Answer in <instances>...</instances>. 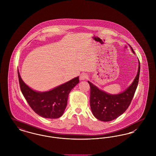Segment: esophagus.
<instances>
[{"mask_svg":"<svg viewBox=\"0 0 156 156\" xmlns=\"http://www.w3.org/2000/svg\"><path fill=\"white\" fill-rule=\"evenodd\" d=\"M87 78H88V75L85 73H82L80 75V78L81 80H85L87 79Z\"/></svg>","mask_w":156,"mask_h":156,"instance_id":"obj_1","label":"esophagus"}]
</instances>
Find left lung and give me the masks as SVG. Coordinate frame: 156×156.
Segmentation results:
<instances>
[{"label":"left lung","mask_w":156,"mask_h":156,"mask_svg":"<svg viewBox=\"0 0 156 156\" xmlns=\"http://www.w3.org/2000/svg\"><path fill=\"white\" fill-rule=\"evenodd\" d=\"M133 53V50L131 47ZM138 72L132 83L123 92L116 94H109L95 85L88 81L90 85V106L94 116L97 119L109 122L116 119L123 114L132 102L138 85L140 65L139 60Z\"/></svg>","instance_id":"obj_1"}]
</instances>
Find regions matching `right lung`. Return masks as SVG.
<instances>
[{
    "instance_id": "add662e5",
    "label": "right lung",
    "mask_w": 156,
    "mask_h": 156,
    "mask_svg": "<svg viewBox=\"0 0 156 156\" xmlns=\"http://www.w3.org/2000/svg\"><path fill=\"white\" fill-rule=\"evenodd\" d=\"M20 87L31 108L39 116L47 119L61 117L66 108L69 92L79 83V77L47 92H37L29 88L22 80L17 69Z\"/></svg>"
}]
</instances>
